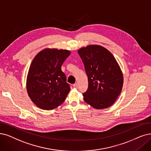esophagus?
<instances>
[{"label": "esophagus", "instance_id": "obj_1", "mask_svg": "<svg viewBox=\"0 0 151 151\" xmlns=\"http://www.w3.org/2000/svg\"><path fill=\"white\" fill-rule=\"evenodd\" d=\"M73 87L74 88H77L78 87V83H75L74 84H73Z\"/></svg>", "mask_w": 151, "mask_h": 151}]
</instances>
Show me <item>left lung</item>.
Here are the masks:
<instances>
[{
	"label": "left lung",
	"instance_id": "1",
	"mask_svg": "<svg viewBox=\"0 0 151 151\" xmlns=\"http://www.w3.org/2000/svg\"><path fill=\"white\" fill-rule=\"evenodd\" d=\"M84 64L88 86L82 93L87 104L96 109L110 106L121 93L123 77L112 54L99 45H90L78 51Z\"/></svg>",
	"mask_w": 151,
	"mask_h": 151
}]
</instances>
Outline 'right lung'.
I'll return each mask as SVG.
<instances>
[{"mask_svg": "<svg viewBox=\"0 0 151 151\" xmlns=\"http://www.w3.org/2000/svg\"><path fill=\"white\" fill-rule=\"evenodd\" d=\"M68 50L46 49L35 57L30 65L27 89L33 103L43 110H52L61 105L70 87L61 70L69 55Z\"/></svg>", "mask_w": 151, "mask_h": 151, "instance_id": "add662e5", "label": "right lung"}]
</instances>
